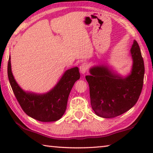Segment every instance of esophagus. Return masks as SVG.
<instances>
[{
    "mask_svg": "<svg viewBox=\"0 0 153 153\" xmlns=\"http://www.w3.org/2000/svg\"><path fill=\"white\" fill-rule=\"evenodd\" d=\"M88 64L86 63H83L81 64V65L79 66V71L81 72L82 74H84L88 70Z\"/></svg>",
    "mask_w": 153,
    "mask_h": 153,
    "instance_id": "34e87169",
    "label": "esophagus"
}]
</instances>
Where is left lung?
Wrapping results in <instances>:
<instances>
[{
  "mask_svg": "<svg viewBox=\"0 0 153 153\" xmlns=\"http://www.w3.org/2000/svg\"><path fill=\"white\" fill-rule=\"evenodd\" d=\"M130 54L133 64L127 76H120L102 64L91 67L90 75L86 76L92 108L99 117H117L130 109L138 101L143 86L144 65L136 40Z\"/></svg>",
  "mask_w": 153,
  "mask_h": 153,
  "instance_id": "obj_1",
  "label": "left lung"
}]
</instances>
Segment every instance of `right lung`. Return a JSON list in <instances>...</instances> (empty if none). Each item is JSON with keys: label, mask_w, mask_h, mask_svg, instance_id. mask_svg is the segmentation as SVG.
<instances>
[{"label": "right lung", "mask_w": 153, "mask_h": 153, "mask_svg": "<svg viewBox=\"0 0 153 153\" xmlns=\"http://www.w3.org/2000/svg\"><path fill=\"white\" fill-rule=\"evenodd\" d=\"M7 73L13 91L22 109L28 116L42 122L55 121L62 117L65 112L72 87L80 77L77 67L67 69L50 91L36 94L25 92L18 85L11 71L10 56Z\"/></svg>", "instance_id": "1"}]
</instances>
